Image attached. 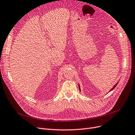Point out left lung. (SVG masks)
I'll use <instances>...</instances> for the list:
<instances>
[{"label":"left lung","instance_id":"1","mask_svg":"<svg viewBox=\"0 0 135 135\" xmlns=\"http://www.w3.org/2000/svg\"><path fill=\"white\" fill-rule=\"evenodd\" d=\"M118 82H117V83H116V85H114V87H113V88H112V89H110V91L109 92H110L111 91H112V90H113V89H114V88H115V87L117 86V84H118ZM79 89H80V91H81V90H80V85H79Z\"/></svg>","mask_w":135,"mask_h":135}]
</instances>
